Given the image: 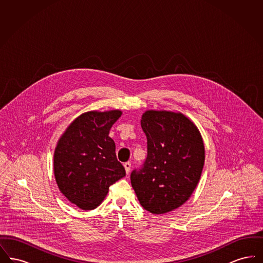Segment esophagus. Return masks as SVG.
I'll list each match as a JSON object with an SVG mask.
<instances>
[{"label":"esophagus","mask_w":263,"mask_h":263,"mask_svg":"<svg viewBox=\"0 0 263 263\" xmlns=\"http://www.w3.org/2000/svg\"><path fill=\"white\" fill-rule=\"evenodd\" d=\"M124 167H125L126 174L128 175L130 173V170H131V163L127 162V163H124Z\"/></svg>","instance_id":"34e87169"}]
</instances>
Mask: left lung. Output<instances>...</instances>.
I'll return each mask as SVG.
<instances>
[{"instance_id":"obj_1","label":"left lung","mask_w":263,"mask_h":263,"mask_svg":"<svg viewBox=\"0 0 263 263\" xmlns=\"http://www.w3.org/2000/svg\"><path fill=\"white\" fill-rule=\"evenodd\" d=\"M141 127L147 137V159L130 175L143 208L171 212L185 203L197 186L205 152L200 133L181 113L149 110Z\"/></svg>"}]
</instances>
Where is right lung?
Returning a JSON list of instances; mask_svg holds the SVG:
<instances>
[{
	"label": "right lung",
	"instance_id": "1",
	"mask_svg": "<svg viewBox=\"0 0 263 263\" xmlns=\"http://www.w3.org/2000/svg\"><path fill=\"white\" fill-rule=\"evenodd\" d=\"M120 110L90 111L67 128L54 153V175L63 195L83 210L97 208L108 189L125 176L108 136Z\"/></svg>",
	"mask_w": 263,
	"mask_h": 263
}]
</instances>
